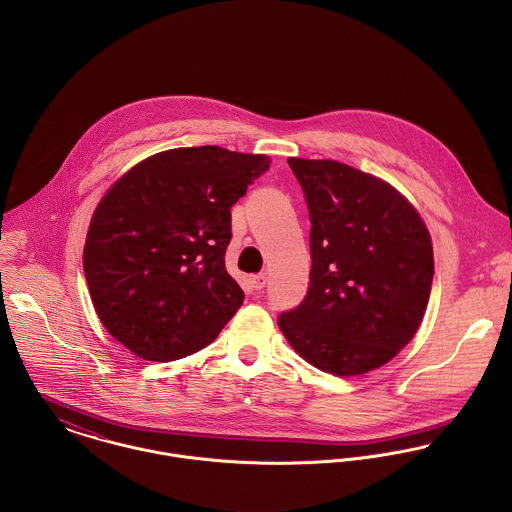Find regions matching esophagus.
Segmentation results:
<instances>
[{"label": "esophagus", "instance_id": "1", "mask_svg": "<svg viewBox=\"0 0 512 512\" xmlns=\"http://www.w3.org/2000/svg\"><path fill=\"white\" fill-rule=\"evenodd\" d=\"M251 284H253V288H255V290H261V288H265V284H267V275H265V273L253 275V277H251Z\"/></svg>", "mask_w": 512, "mask_h": 512}]
</instances>
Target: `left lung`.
<instances>
[{"label":"left lung","instance_id":"8db88e82","mask_svg":"<svg viewBox=\"0 0 512 512\" xmlns=\"http://www.w3.org/2000/svg\"><path fill=\"white\" fill-rule=\"evenodd\" d=\"M310 214V284L279 316L284 338L340 377L391 361L414 338L432 290L430 233L385 180L338 161L288 159Z\"/></svg>","mask_w":512,"mask_h":512}]
</instances>
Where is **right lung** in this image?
Listing matches in <instances>:
<instances>
[{
	"mask_svg": "<svg viewBox=\"0 0 512 512\" xmlns=\"http://www.w3.org/2000/svg\"><path fill=\"white\" fill-rule=\"evenodd\" d=\"M265 155L171 149L123 174L94 212L84 277L106 330L147 361L218 338L243 304L226 271L231 206L269 171Z\"/></svg>",
	"mask_w": 512,
	"mask_h": 512,
	"instance_id": "add662e5",
	"label": "right lung"
}]
</instances>
